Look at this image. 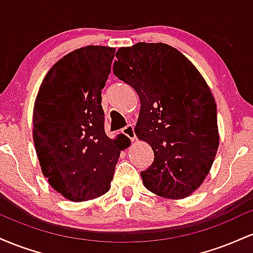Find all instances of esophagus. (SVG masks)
Masks as SVG:
<instances>
[{"instance_id": "1", "label": "esophagus", "mask_w": 253, "mask_h": 253, "mask_svg": "<svg viewBox=\"0 0 253 253\" xmlns=\"http://www.w3.org/2000/svg\"><path fill=\"white\" fill-rule=\"evenodd\" d=\"M123 133L127 136V138H129L130 140H134V139L136 138L135 132H134V127H133V125H127L126 127H124Z\"/></svg>"}]
</instances>
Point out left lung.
Wrapping results in <instances>:
<instances>
[{
    "label": "left lung",
    "instance_id": "left-lung-1",
    "mask_svg": "<svg viewBox=\"0 0 253 253\" xmlns=\"http://www.w3.org/2000/svg\"><path fill=\"white\" fill-rule=\"evenodd\" d=\"M113 72L135 89L141 108L135 134L155 153L140 176L147 189L183 199L201 185L219 146L216 104L193 63L167 43L121 47Z\"/></svg>",
    "mask_w": 253,
    "mask_h": 253
}]
</instances>
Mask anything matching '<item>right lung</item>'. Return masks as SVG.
Here are the masks:
<instances>
[{
    "label": "right lung",
    "instance_id": "1",
    "mask_svg": "<svg viewBox=\"0 0 253 253\" xmlns=\"http://www.w3.org/2000/svg\"><path fill=\"white\" fill-rule=\"evenodd\" d=\"M115 50L86 46L58 60L43 78L33 110V139L43 175L71 201L109 190L128 139L104 132L101 92Z\"/></svg>",
    "mask_w": 253,
    "mask_h": 253
}]
</instances>
